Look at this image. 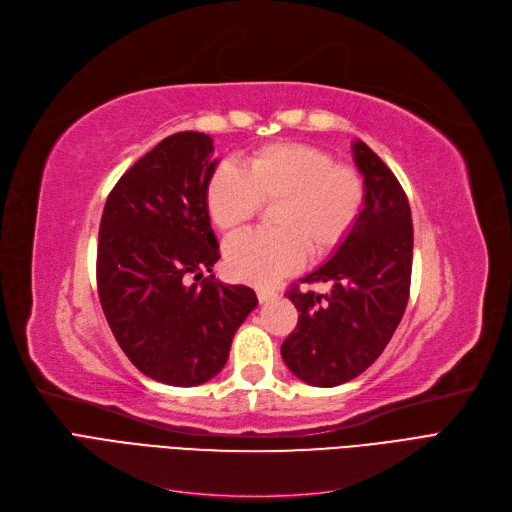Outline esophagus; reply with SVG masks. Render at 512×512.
I'll list each match as a JSON object with an SVG mask.
<instances>
[{"instance_id": "34e87169", "label": "esophagus", "mask_w": 512, "mask_h": 512, "mask_svg": "<svg viewBox=\"0 0 512 512\" xmlns=\"http://www.w3.org/2000/svg\"><path fill=\"white\" fill-rule=\"evenodd\" d=\"M256 296H258L260 303H267V301H271V298L277 296V292H275V288H269V286H258Z\"/></svg>"}]
</instances>
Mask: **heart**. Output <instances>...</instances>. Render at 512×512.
I'll list each match as a JSON object with an SVG mask.
<instances>
[{"label": "heart", "mask_w": 512, "mask_h": 512, "mask_svg": "<svg viewBox=\"0 0 512 512\" xmlns=\"http://www.w3.org/2000/svg\"><path fill=\"white\" fill-rule=\"evenodd\" d=\"M366 203L362 173L309 144L256 148L243 171L220 163L205 184V207L218 231H241L260 205H273L269 233H245L226 243V269L252 284L296 271L307 250L322 258L351 235Z\"/></svg>", "instance_id": "b5f03b06"}]
</instances>
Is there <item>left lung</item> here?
Returning a JSON list of instances; mask_svg holds the SVG:
<instances>
[{"instance_id": "obj_1", "label": "left lung", "mask_w": 512, "mask_h": 512, "mask_svg": "<svg viewBox=\"0 0 512 512\" xmlns=\"http://www.w3.org/2000/svg\"><path fill=\"white\" fill-rule=\"evenodd\" d=\"M364 175L366 203L351 235L303 284L328 281L317 294L296 284L286 292L298 324L281 345L292 373L315 387L356 379L396 332L409 301L413 222L409 199L396 175L364 142L354 144Z\"/></svg>"}]
</instances>
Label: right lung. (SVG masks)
<instances>
[{"label":"right lung","instance_id":"obj_1","mask_svg":"<svg viewBox=\"0 0 512 512\" xmlns=\"http://www.w3.org/2000/svg\"><path fill=\"white\" fill-rule=\"evenodd\" d=\"M211 152L205 133L165 137L116 182L99 226L105 320L139 373L175 387L216 377L258 305L252 288L203 277L220 258L205 207Z\"/></svg>","mask_w":512,"mask_h":512}]
</instances>
